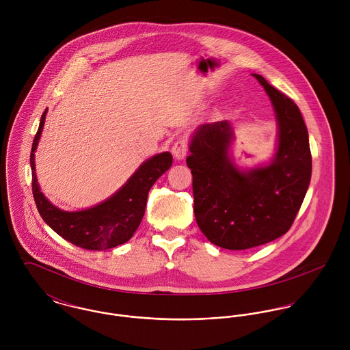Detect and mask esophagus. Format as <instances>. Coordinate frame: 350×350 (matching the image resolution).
<instances>
[{
  "label": "esophagus",
  "mask_w": 350,
  "mask_h": 350,
  "mask_svg": "<svg viewBox=\"0 0 350 350\" xmlns=\"http://www.w3.org/2000/svg\"><path fill=\"white\" fill-rule=\"evenodd\" d=\"M187 152H189V143H187V140H186L185 137L179 139V140L172 146V154H174V157L178 159V160L185 159L186 154H187Z\"/></svg>",
  "instance_id": "34e87169"
}]
</instances>
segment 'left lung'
I'll return each mask as SVG.
<instances>
[{"mask_svg":"<svg viewBox=\"0 0 350 350\" xmlns=\"http://www.w3.org/2000/svg\"><path fill=\"white\" fill-rule=\"evenodd\" d=\"M272 102L278 137L265 164L240 168L232 154L229 121L203 124L193 133L186 159L193 174L196 219L206 239L230 250H250L288 232L311 179L308 132L299 107L252 74Z\"/></svg>","mask_w":350,"mask_h":350,"instance_id":"left-lung-1","label":"left lung"}]
</instances>
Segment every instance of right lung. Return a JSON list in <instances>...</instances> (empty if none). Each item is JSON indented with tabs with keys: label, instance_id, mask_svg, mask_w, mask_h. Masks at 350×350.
Listing matches in <instances>:
<instances>
[{
	"label": "right lung",
	"instance_id": "1",
	"mask_svg": "<svg viewBox=\"0 0 350 350\" xmlns=\"http://www.w3.org/2000/svg\"><path fill=\"white\" fill-rule=\"evenodd\" d=\"M46 116L47 109L40 118L31 150L32 191L42 218L60 237L83 250H105L125 244L144 217L150 187L171 167L172 154L161 152L146 160L120 190L98 204L85 210L66 211L44 197L36 178L35 152Z\"/></svg>",
	"mask_w": 350,
	"mask_h": 350
}]
</instances>
